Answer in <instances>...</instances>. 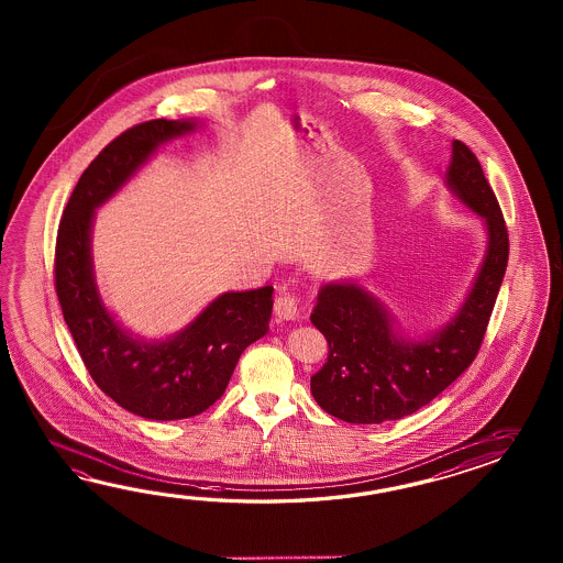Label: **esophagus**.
Wrapping results in <instances>:
<instances>
[{"label": "esophagus", "mask_w": 563, "mask_h": 563, "mask_svg": "<svg viewBox=\"0 0 563 563\" xmlns=\"http://www.w3.org/2000/svg\"><path fill=\"white\" fill-rule=\"evenodd\" d=\"M274 310H276V316L279 320H286V322L296 320L298 318V298L294 294H289V291H282L276 298Z\"/></svg>", "instance_id": "1"}]
</instances>
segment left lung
<instances>
[{
    "mask_svg": "<svg viewBox=\"0 0 563 563\" xmlns=\"http://www.w3.org/2000/svg\"><path fill=\"white\" fill-rule=\"evenodd\" d=\"M446 185L487 228L485 260L451 322L410 340L396 334L383 301L358 284H325L318 294L310 320L330 350L311 376V395L335 419L380 424L408 417L455 383L477 356L505 276L509 235L477 156L461 141H453Z\"/></svg>",
    "mask_w": 563,
    "mask_h": 563,
    "instance_id": "8db88e82",
    "label": "left lung"
}]
</instances>
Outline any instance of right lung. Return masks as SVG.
Returning <instances> with one entry per match:
<instances>
[{
    "instance_id": "right-lung-1",
    "label": "right lung",
    "mask_w": 563,
    "mask_h": 563,
    "mask_svg": "<svg viewBox=\"0 0 563 563\" xmlns=\"http://www.w3.org/2000/svg\"><path fill=\"white\" fill-rule=\"evenodd\" d=\"M195 126V120H148L107 144L74 187L56 238V294L86 371L119 407L148 420L189 419L217 402L243 350L267 334L274 308L272 286L228 291L179 334L146 342L112 318L96 289L90 252L96 209L158 144Z\"/></svg>"
}]
</instances>
